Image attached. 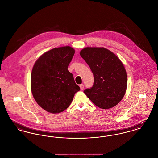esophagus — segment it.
Masks as SVG:
<instances>
[{"label":"esophagus","mask_w":158,"mask_h":158,"mask_svg":"<svg viewBox=\"0 0 158 158\" xmlns=\"http://www.w3.org/2000/svg\"><path fill=\"white\" fill-rule=\"evenodd\" d=\"M80 88H81V90H82L84 89V85L83 84L80 85Z\"/></svg>","instance_id":"1"}]
</instances>
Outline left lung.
I'll list each match as a JSON object with an SVG mask.
<instances>
[{
  "label": "left lung",
  "mask_w": 158,
  "mask_h": 158,
  "mask_svg": "<svg viewBox=\"0 0 158 158\" xmlns=\"http://www.w3.org/2000/svg\"><path fill=\"white\" fill-rule=\"evenodd\" d=\"M94 75L93 86L83 91L99 108L108 109L124 97L127 76L120 60L113 52L101 47H86L80 53Z\"/></svg>",
  "instance_id": "obj_1"
}]
</instances>
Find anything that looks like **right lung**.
Here are the masks:
<instances>
[{
  "label": "right lung",
  "instance_id": "1",
  "mask_svg": "<svg viewBox=\"0 0 158 158\" xmlns=\"http://www.w3.org/2000/svg\"><path fill=\"white\" fill-rule=\"evenodd\" d=\"M75 50L69 47L54 48L44 53L32 70L31 88L38 104L49 113L64 111L80 90L68 66Z\"/></svg>",
  "mask_w": 158,
  "mask_h": 158
}]
</instances>
